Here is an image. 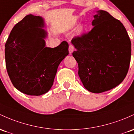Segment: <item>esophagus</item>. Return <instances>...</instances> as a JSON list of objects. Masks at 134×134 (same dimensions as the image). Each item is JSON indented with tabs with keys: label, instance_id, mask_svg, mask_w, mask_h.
<instances>
[{
	"label": "esophagus",
	"instance_id": "obj_1",
	"mask_svg": "<svg viewBox=\"0 0 134 134\" xmlns=\"http://www.w3.org/2000/svg\"><path fill=\"white\" fill-rule=\"evenodd\" d=\"M74 46H73V45L70 44L69 47V53L70 54L72 53V52L74 51Z\"/></svg>",
	"mask_w": 134,
	"mask_h": 134
}]
</instances>
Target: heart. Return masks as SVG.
<instances>
[{"label": "heart", "mask_w": 134, "mask_h": 134, "mask_svg": "<svg viewBox=\"0 0 134 134\" xmlns=\"http://www.w3.org/2000/svg\"><path fill=\"white\" fill-rule=\"evenodd\" d=\"M84 30V26L83 25H80L77 29V34L79 35H81L82 33H83Z\"/></svg>", "instance_id": "1"}]
</instances>
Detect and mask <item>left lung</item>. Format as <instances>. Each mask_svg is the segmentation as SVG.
Here are the masks:
<instances>
[{
    "label": "left lung",
    "instance_id": "1",
    "mask_svg": "<svg viewBox=\"0 0 134 134\" xmlns=\"http://www.w3.org/2000/svg\"><path fill=\"white\" fill-rule=\"evenodd\" d=\"M93 29L76 37L71 42L76 50L78 75L83 86L92 93L114 88L127 76L131 58V41L120 20L99 10L93 16Z\"/></svg>",
    "mask_w": 134,
    "mask_h": 134
}]
</instances>
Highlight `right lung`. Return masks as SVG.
Instances as JSON below:
<instances>
[{"label":"right lung","instance_id":"obj_1","mask_svg":"<svg viewBox=\"0 0 134 134\" xmlns=\"http://www.w3.org/2000/svg\"><path fill=\"white\" fill-rule=\"evenodd\" d=\"M42 17L29 14L16 24L5 45V66L13 86L22 93L39 96L50 90L58 65L69 54L63 41L46 47L47 32Z\"/></svg>","mask_w":134,"mask_h":134}]
</instances>
